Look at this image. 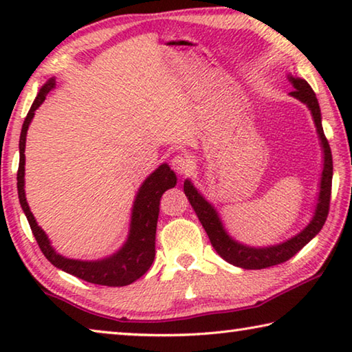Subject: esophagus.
Instances as JSON below:
<instances>
[{"label": "esophagus", "mask_w": 352, "mask_h": 352, "mask_svg": "<svg viewBox=\"0 0 352 352\" xmlns=\"http://www.w3.org/2000/svg\"><path fill=\"white\" fill-rule=\"evenodd\" d=\"M170 166L178 175H188L194 168L192 162H190L188 157H184V155H175V157L172 158Z\"/></svg>", "instance_id": "34e87169"}]
</instances>
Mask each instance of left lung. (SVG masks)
Returning a JSON list of instances; mask_svg holds the SVG:
<instances>
[{
	"mask_svg": "<svg viewBox=\"0 0 352 352\" xmlns=\"http://www.w3.org/2000/svg\"><path fill=\"white\" fill-rule=\"evenodd\" d=\"M287 79L292 83V87L295 88L294 91H290V96L301 100L307 107L309 111H311L315 129H317V135L320 138L321 151H323V170H321L320 177L317 205H315L311 222L300 233L290 237L287 241L276 243V245L267 247H252L236 241L225 230L222 219H220L214 205L201 195L200 190L194 186V183L189 178L184 180V194H186L190 206L194 208L195 214H197L200 223L204 225L206 234L211 241V245L219 253L220 258H223L226 262H230V264L236 267H241V269L259 270L289 261L292 256H295L306 243L311 242L320 233L326 222L327 212H329L332 186V153L329 142H327L323 132V126H321V111L318 100L311 85L305 79L292 74L287 76Z\"/></svg>",
	"mask_w": 352,
	"mask_h": 352,
	"instance_id": "left-lung-1",
	"label": "left lung"
}]
</instances>
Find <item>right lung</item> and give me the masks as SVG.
Listing matches in <instances>:
<instances>
[{
	"label": "right lung",
	"instance_id": "1",
	"mask_svg": "<svg viewBox=\"0 0 352 352\" xmlns=\"http://www.w3.org/2000/svg\"><path fill=\"white\" fill-rule=\"evenodd\" d=\"M54 85L56 80L50 79L40 88V93L35 98L25 122H23L20 135V164L19 174H16V182H19L16 188H19V199L23 212L26 214L40 250L46 256V259L57 269L80 278L87 283L109 285V287L129 285L151 269L155 258V233H157L160 200H162V195L166 190L177 184L175 172L169 168L168 163H163L142 182L133 201L127 239L116 253L96 261L71 259L57 253L56 248L51 245L50 237L41 230V226H38L37 220L31 212L25 192V148L28 129L31 126L35 110L43 104L47 93L54 88Z\"/></svg>",
	"mask_w": 352,
	"mask_h": 352
}]
</instances>
